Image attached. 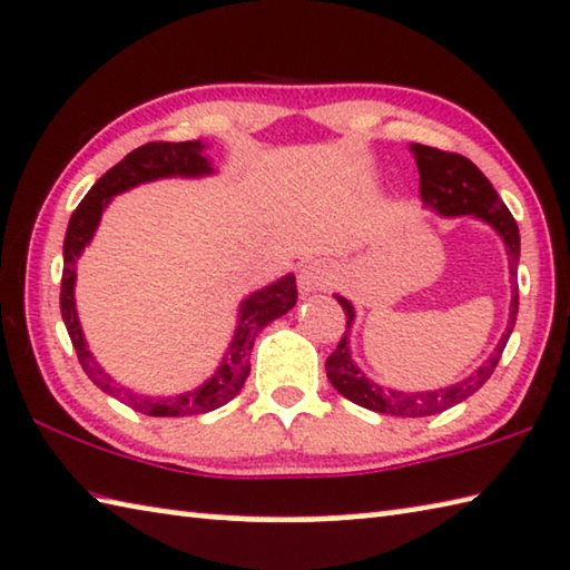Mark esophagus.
<instances>
[{"label": "esophagus", "mask_w": 570, "mask_h": 570, "mask_svg": "<svg viewBox=\"0 0 570 570\" xmlns=\"http://www.w3.org/2000/svg\"><path fill=\"white\" fill-rule=\"evenodd\" d=\"M332 284V271L320 258L306 261V264L299 268V292L302 294H314V292H324Z\"/></svg>", "instance_id": "obj_1"}]
</instances>
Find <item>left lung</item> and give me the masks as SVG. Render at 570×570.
Returning <instances> with one entry per match:
<instances>
[{
    "instance_id": "8db88e82",
    "label": "left lung",
    "mask_w": 570,
    "mask_h": 570,
    "mask_svg": "<svg viewBox=\"0 0 570 570\" xmlns=\"http://www.w3.org/2000/svg\"><path fill=\"white\" fill-rule=\"evenodd\" d=\"M411 151L415 157V167L421 175V200L433 207L444 218H462V215H472V218L492 225L497 236L502 238L504 250H508L510 264V282H512V299H510V320L508 330L502 332L500 342H497L494 352L482 367H476L472 375L464 377L449 387H439V391H393V387H383L370 381V377L352 363L350 352V327L355 322V306H352L345 296L334 294L342 309L347 314V332L342 334L337 350L327 357V377L334 385V391L345 395L347 401L363 405L367 411L401 415V419H423V415H433L451 409V405L466 401L480 387L490 381L497 363H500L502 350L508 345L514 320H518V261H520V230L514 223L508 205L500 200L476 165H472L462 155H451V151H441L433 147H423V144H411Z\"/></svg>"
}]
</instances>
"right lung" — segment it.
<instances>
[{"mask_svg": "<svg viewBox=\"0 0 570 570\" xmlns=\"http://www.w3.org/2000/svg\"><path fill=\"white\" fill-rule=\"evenodd\" d=\"M203 141H149L144 147L126 155L119 165L111 167L98 183L88 189V195L80 200L76 213L70 215L66 240H62V282H60V314L66 322V330L73 342L80 367L101 387L104 393L114 395L116 401L129 405L144 415H157V419H171V415H197L207 413L236 399L243 383L250 373V350L258 332L292 309L296 304V278L286 274L278 282L268 284L240 302L238 324L233 334L228 350H225L223 363L215 370L213 377L195 387V391L179 395H144L131 391L121 383H116L106 370L98 365L94 352L88 350L83 330H80L76 312V264L80 253L94 238V233L101 223L106 205L114 195H121L126 189L155 183L161 177H205L213 175V167L203 155Z\"/></svg>", "mask_w": 570, "mask_h": 570, "instance_id": "right-lung-1", "label": "right lung"}]
</instances>
